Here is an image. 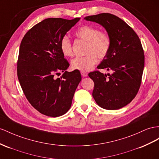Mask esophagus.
Here are the masks:
<instances>
[{"mask_svg": "<svg viewBox=\"0 0 159 159\" xmlns=\"http://www.w3.org/2000/svg\"><path fill=\"white\" fill-rule=\"evenodd\" d=\"M80 74L83 77H86L88 76V73L85 71H80Z\"/></svg>", "mask_w": 159, "mask_h": 159, "instance_id": "34e87169", "label": "esophagus"}]
</instances>
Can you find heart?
<instances>
[{
  "label": "heart",
  "instance_id": "b5f03b06",
  "mask_svg": "<svg viewBox=\"0 0 159 159\" xmlns=\"http://www.w3.org/2000/svg\"><path fill=\"white\" fill-rule=\"evenodd\" d=\"M75 35L76 38L87 42L85 53L87 55L76 57L71 61L74 70L87 71L97 62V57L102 59L107 55L111 46V39L107 32L99 31L97 27L83 25L77 29ZM60 48L63 56L70 57L72 55V43L67 36H64L60 42Z\"/></svg>",
  "mask_w": 159,
  "mask_h": 159
}]
</instances>
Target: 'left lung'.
<instances>
[{
  "label": "left lung",
  "instance_id": "obj_1",
  "mask_svg": "<svg viewBox=\"0 0 159 159\" xmlns=\"http://www.w3.org/2000/svg\"><path fill=\"white\" fill-rule=\"evenodd\" d=\"M84 19L100 24L111 39L110 50L97 68L113 73L108 77L97 70L89 73L95 84L93 97L101 107L119 109L131 102L140 87L144 66L140 40L132 28L114 15L101 13Z\"/></svg>",
  "mask_w": 159,
  "mask_h": 159
}]
</instances>
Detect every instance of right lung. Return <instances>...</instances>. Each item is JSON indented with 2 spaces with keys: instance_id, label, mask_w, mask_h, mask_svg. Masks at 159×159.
Returning <instances> with one entry per match:
<instances>
[{
  "instance_id": "obj_1",
  "label": "right lung",
  "mask_w": 159,
  "mask_h": 159,
  "mask_svg": "<svg viewBox=\"0 0 159 159\" xmlns=\"http://www.w3.org/2000/svg\"><path fill=\"white\" fill-rule=\"evenodd\" d=\"M79 20L44 19L27 32L20 45L19 81L28 101L45 116L65 114L81 80L79 70L66 71L70 64L60 48L61 39ZM60 71L63 76L56 79Z\"/></svg>"
}]
</instances>
